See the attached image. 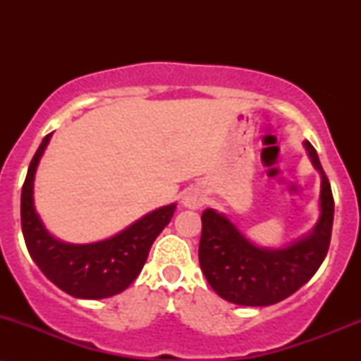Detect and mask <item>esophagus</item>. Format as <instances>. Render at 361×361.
<instances>
[{"label": "esophagus", "instance_id": "esophagus-1", "mask_svg": "<svg viewBox=\"0 0 361 361\" xmlns=\"http://www.w3.org/2000/svg\"><path fill=\"white\" fill-rule=\"evenodd\" d=\"M181 204H183L186 209H200V207L205 204V195L198 188H188L183 193Z\"/></svg>", "mask_w": 361, "mask_h": 361}]
</instances>
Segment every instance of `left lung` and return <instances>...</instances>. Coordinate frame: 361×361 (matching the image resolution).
<instances>
[{"mask_svg":"<svg viewBox=\"0 0 361 361\" xmlns=\"http://www.w3.org/2000/svg\"><path fill=\"white\" fill-rule=\"evenodd\" d=\"M304 147L321 175V215L312 231L290 246L270 250L252 244L224 214H202L198 259L207 281L222 299L263 307L287 299L312 279L324 261L333 231L334 200L321 161L309 140Z\"/></svg>","mask_w":361,"mask_h":361,"instance_id":"obj_1","label":"left lung"}]
</instances>
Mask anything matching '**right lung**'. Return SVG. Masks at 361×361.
Masks as SVG:
<instances>
[{"instance_id":"obj_1","label":"right lung","mask_w":361,"mask_h":361,"mask_svg":"<svg viewBox=\"0 0 361 361\" xmlns=\"http://www.w3.org/2000/svg\"><path fill=\"white\" fill-rule=\"evenodd\" d=\"M52 134H47L28 166L22 188V231L27 250L40 271L76 299H106L123 292L142 270L149 250L168 226L176 204L144 215L122 233L90 244L56 239L45 229L34 205V178Z\"/></svg>"}]
</instances>
